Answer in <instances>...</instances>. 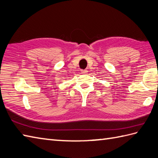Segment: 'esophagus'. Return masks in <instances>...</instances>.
Listing matches in <instances>:
<instances>
[{
  "mask_svg": "<svg viewBox=\"0 0 158 158\" xmlns=\"http://www.w3.org/2000/svg\"><path fill=\"white\" fill-rule=\"evenodd\" d=\"M88 70H81V73L82 74H87V73H88Z\"/></svg>",
  "mask_w": 158,
  "mask_h": 158,
  "instance_id": "1",
  "label": "esophagus"
}]
</instances>
